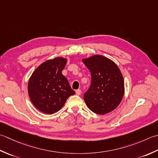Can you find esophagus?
Wrapping results in <instances>:
<instances>
[{"mask_svg":"<svg viewBox=\"0 0 158 158\" xmlns=\"http://www.w3.org/2000/svg\"><path fill=\"white\" fill-rule=\"evenodd\" d=\"M76 94L77 95H80V94H81V90H80V89L76 90Z\"/></svg>","mask_w":158,"mask_h":158,"instance_id":"34e87169","label":"esophagus"}]
</instances>
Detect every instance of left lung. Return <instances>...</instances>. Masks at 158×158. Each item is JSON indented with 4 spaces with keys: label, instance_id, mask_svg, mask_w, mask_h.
Masks as SVG:
<instances>
[{
    "label": "left lung",
    "instance_id": "left-lung-1",
    "mask_svg": "<svg viewBox=\"0 0 158 158\" xmlns=\"http://www.w3.org/2000/svg\"><path fill=\"white\" fill-rule=\"evenodd\" d=\"M91 74V84L84 94L86 106L92 112L106 114L118 107L123 99V77L114 61L102 55L82 59Z\"/></svg>",
    "mask_w": 158,
    "mask_h": 158
}]
</instances>
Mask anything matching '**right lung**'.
<instances>
[{
	"mask_svg": "<svg viewBox=\"0 0 158 158\" xmlns=\"http://www.w3.org/2000/svg\"><path fill=\"white\" fill-rule=\"evenodd\" d=\"M67 59L56 57L39 65L30 77L28 93L37 110L48 114L58 112L69 96L75 94L62 74Z\"/></svg>",
	"mask_w": 158,
	"mask_h": 158,
	"instance_id": "right-lung-1",
	"label": "right lung"
}]
</instances>
